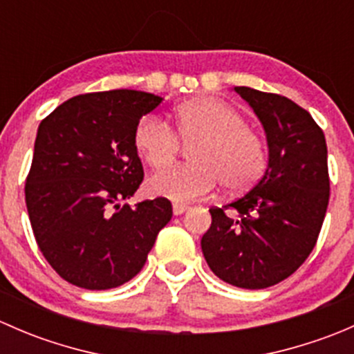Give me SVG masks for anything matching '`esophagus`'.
<instances>
[{
  "label": "esophagus",
  "mask_w": 354,
  "mask_h": 354,
  "mask_svg": "<svg viewBox=\"0 0 354 354\" xmlns=\"http://www.w3.org/2000/svg\"><path fill=\"white\" fill-rule=\"evenodd\" d=\"M187 209H188V205H185V203H174L173 214L174 216H180V214H183Z\"/></svg>",
  "instance_id": "34e87169"
}]
</instances>
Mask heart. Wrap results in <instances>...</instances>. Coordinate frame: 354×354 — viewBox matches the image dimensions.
<instances>
[{
    "mask_svg": "<svg viewBox=\"0 0 354 354\" xmlns=\"http://www.w3.org/2000/svg\"><path fill=\"white\" fill-rule=\"evenodd\" d=\"M174 130L157 116H144L133 131L138 156L152 169L176 158L180 142L195 143L194 162L166 168L149 180V190L173 202L202 198L223 183L230 192L252 187L267 166L266 144L245 124L243 114L216 97H197L178 106Z\"/></svg>",
    "mask_w": 354,
    "mask_h": 354,
    "instance_id": "1",
    "label": "heart"
}]
</instances>
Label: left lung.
I'll return each mask as SVG.
<instances>
[{
	"label": "left lung",
	"mask_w": 354,
	"mask_h": 354,
	"mask_svg": "<svg viewBox=\"0 0 354 354\" xmlns=\"http://www.w3.org/2000/svg\"><path fill=\"white\" fill-rule=\"evenodd\" d=\"M234 92L262 121L269 167L248 194L226 205L238 219L210 207L202 252L224 283L263 289L298 270L317 243L330 195L327 145L322 128L291 99L250 87Z\"/></svg>",
	"instance_id": "left-lung-1"
}]
</instances>
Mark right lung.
Here are the masks:
<instances>
[{"label": "right lung", "instance_id": "right-lung-1", "mask_svg": "<svg viewBox=\"0 0 354 354\" xmlns=\"http://www.w3.org/2000/svg\"><path fill=\"white\" fill-rule=\"evenodd\" d=\"M160 101L128 88L92 92L68 99L39 124L25 203L39 250L73 286L128 283L171 221L167 198L120 205L144 181L135 127Z\"/></svg>", "mask_w": 354, "mask_h": 354}]
</instances>
